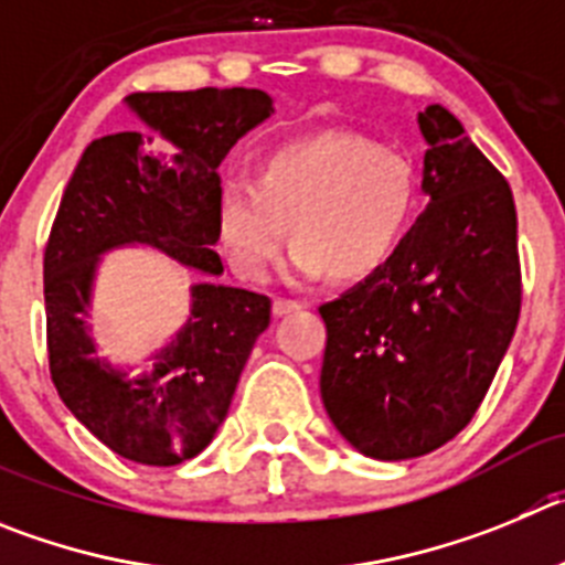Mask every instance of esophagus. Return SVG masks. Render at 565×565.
Here are the masks:
<instances>
[{
	"instance_id": "34e87169",
	"label": "esophagus",
	"mask_w": 565,
	"mask_h": 565,
	"mask_svg": "<svg viewBox=\"0 0 565 565\" xmlns=\"http://www.w3.org/2000/svg\"><path fill=\"white\" fill-rule=\"evenodd\" d=\"M300 303L298 300H289V298H276L273 300V315H276V318H287V315H292V312H300Z\"/></svg>"
}]
</instances>
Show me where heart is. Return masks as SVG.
<instances>
[{"label": "heart", "instance_id": "1", "mask_svg": "<svg viewBox=\"0 0 565 565\" xmlns=\"http://www.w3.org/2000/svg\"><path fill=\"white\" fill-rule=\"evenodd\" d=\"M418 205V175L402 150L354 130H323L276 147L256 181L217 189L214 223L231 265L262 281L292 223L295 276L362 281L402 245Z\"/></svg>", "mask_w": 565, "mask_h": 565}]
</instances>
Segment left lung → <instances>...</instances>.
Listing matches in <instances>:
<instances>
[{"label":"left lung","instance_id":"left-lung-1","mask_svg":"<svg viewBox=\"0 0 565 565\" xmlns=\"http://www.w3.org/2000/svg\"><path fill=\"white\" fill-rule=\"evenodd\" d=\"M418 125L426 211L382 270L320 307L323 407L373 460L429 455L466 429L521 312L508 181L443 105Z\"/></svg>","mask_w":565,"mask_h":565}]
</instances>
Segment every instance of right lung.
I'll return each mask as SVG.
<instances>
[{"mask_svg":"<svg viewBox=\"0 0 565 565\" xmlns=\"http://www.w3.org/2000/svg\"><path fill=\"white\" fill-rule=\"evenodd\" d=\"M128 108L172 156L139 130L94 139L61 198L44 250L46 351L61 402L99 443L141 466H178L205 449L225 420L253 342L270 326V298L203 281L183 329L130 376L99 360L88 334L99 256L147 245L220 276L217 167L273 114L258 88L139 92Z\"/></svg>","mask_w":565,"mask_h":565,"instance_id":"right-lung-1","label":"right lung"}]
</instances>
